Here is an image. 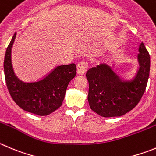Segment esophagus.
Here are the masks:
<instances>
[{
	"label": "esophagus",
	"instance_id": "1",
	"mask_svg": "<svg viewBox=\"0 0 156 156\" xmlns=\"http://www.w3.org/2000/svg\"><path fill=\"white\" fill-rule=\"evenodd\" d=\"M88 68V65L85 62H81L77 65V73L78 75H85Z\"/></svg>",
	"mask_w": 156,
	"mask_h": 156
}]
</instances>
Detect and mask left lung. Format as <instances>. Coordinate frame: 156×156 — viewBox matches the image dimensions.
Instances as JSON below:
<instances>
[{"label":"left lung","mask_w":156,"mask_h":156,"mask_svg":"<svg viewBox=\"0 0 156 156\" xmlns=\"http://www.w3.org/2000/svg\"><path fill=\"white\" fill-rule=\"evenodd\" d=\"M139 51V68L132 79L120 78L106 64L87 71L88 100L92 111L105 118L118 117L137 105L145 91L150 71V55L143 42Z\"/></svg>","instance_id":"1"}]
</instances>
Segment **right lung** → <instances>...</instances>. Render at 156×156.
Masks as SVG:
<instances>
[{
    "label": "right lung",
    "mask_w": 156,
    "mask_h": 156,
    "mask_svg": "<svg viewBox=\"0 0 156 156\" xmlns=\"http://www.w3.org/2000/svg\"><path fill=\"white\" fill-rule=\"evenodd\" d=\"M14 33L6 50L4 61V77L11 98L23 110L44 116L61 107L70 81L76 75L75 64L58 66L41 80L25 82L19 79L11 65V48Z\"/></svg>",
    "instance_id": "1"
}]
</instances>
